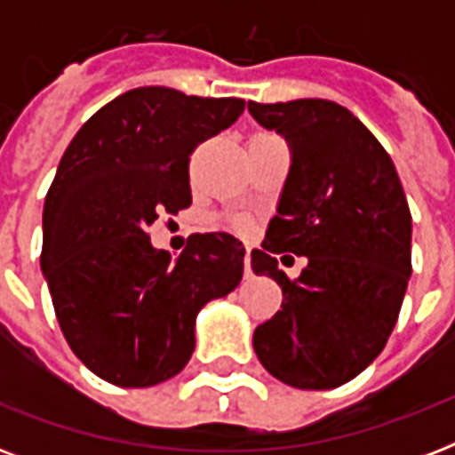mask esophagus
I'll list each match as a JSON object with an SVG mask.
<instances>
[{"instance_id": "esophagus-1", "label": "esophagus", "mask_w": 455, "mask_h": 455, "mask_svg": "<svg viewBox=\"0 0 455 455\" xmlns=\"http://www.w3.org/2000/svg\"><path fill=\"white\" fill-rule=\"evenodd\" d=\"M243 267H245V278H252V267H250V250H248V255H245V259H243Z\"/></svg>"}]
</instances>
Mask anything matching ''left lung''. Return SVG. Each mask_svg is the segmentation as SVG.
Segmentation results:
<instances>
[{"label":"left lung","mask_w":455,"mask_h":455,"mask_svg":"<svg viewBox=\"0 0 455 455\" xmlns=\"http://www.w3.org/2000/svg\"><path fill=\"white\" fill-rule=\"evenodd\" d=\"M250 116L291 146L276 217L252 271L283 291L276 316L257 325V359L285 385L332 389L387 345L411 278V212L392 157L339 103L248 101ZM278 251L307 257L291 282Z\"/></svg>","instance_id":"1"}]
</instances>
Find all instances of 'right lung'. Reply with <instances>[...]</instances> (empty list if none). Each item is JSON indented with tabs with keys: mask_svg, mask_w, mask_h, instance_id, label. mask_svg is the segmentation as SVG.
<instances>
[{
	"mask_svg": "<svg viewBox=\"0 0 455 455\" xmlns=\"http://www.w3.org/2000/svg\"><path fill=\"white\" fill-rule=\"evenodd\" d=\"M243 110V99L132 89L96 110L60 157L39 262L68 345L106 382L174 378L196 349L198 311L241 283L245 248L234 235L198 234L172 259L146 228L191 205L188 156Z\"/></svg>",
	"mask_w": 455,
	"mask_h": 455,
	"instance_id": "obj_1",
	"label": "right lung"
}]
</instances>
